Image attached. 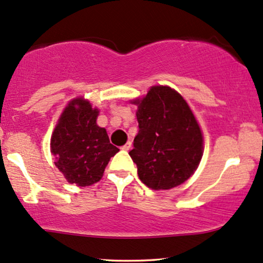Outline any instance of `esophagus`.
Here are the masks:
<instances>
[{
  "label": "esophagus",
  "mask_w": 263,
  "mask_h": 263,
  "mask_svg": "<svg viewBox=\"0 0 263 263\" xmlns=\"http://www.w3.org/2000/svg\"><path fill=\"white\" fill-rule=\"evenodd\" d=\"M131 145H132V143L127 142L125 145H122L121 149H122V151H129V149H131Z\"/></svg>",
  "instance_id": "34e87169"
}]
</instances>
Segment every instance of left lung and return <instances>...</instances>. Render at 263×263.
<instances>
[{"mask_svg":"<svg viewBox=\"0 0 263 263\" xmlns=\"http://www.w3.org/2000/svg\"><path fill=\"white\" fill-rule=\"evenodd\" d=\"M137 105L138 134L128 153L138 177L154 191L184 183L204 154V136L187 101L170 86H152Z\"/></svg>","mask_w":263,"mask_h":263,"instance_id":"left-lung-1","label":"left lung"}]
</instances>
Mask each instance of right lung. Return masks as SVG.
Wrapping results in <instances>:
<instances>
[{
    "label": "right lung",
    "instance_id": "obj_1",
    "mask_svg": "<svg viewBox=\"0 0 263 263\" xmlns=\"http://www.w3.org/2000/svg\"><path fill=\"white\" fill-rule=\"evenodd\" d=\"M99 109L84 97L66 104L51 136L54 165L69 183L87 187L101 181L111 156L119 149L107 129L97 125Z\"/></svg>",
    "mask_w": 263,
    "mask_h": 263
}]
</instances>
